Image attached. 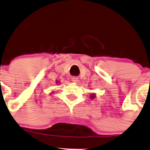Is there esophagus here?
Here are the masks:
<instances>
[{"label":"esophagus","mask_w":150,"mask_h":150,"mask_svg":"<svg viewBox=\"0 0 150 150\" xmlns=\"http://www.w3.org/2000/svg\"><path fill=\"white\" fill-rule=\"evenodd\" d=\"M71 79H72V81L74 83H77V82H79V79H78V77H76V76H74V77L71 78Z\"/></svg>","instance_id":"34e87169"}]
</instances>
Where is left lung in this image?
<instances>
[{"label": "left lung", "mask_w": 150, "mask_h": 150, "mask_svg": "<svg viewBox=\"0 0 150 150\" xmlns=\"http://www.w3.org/2000/svg\"><path fill=\"white\" fill-rule=\"evenodd\" d=\"M95 97H96V94L95 93H92L91 95V96H90V98H91L92 99H93Z\"/></svg>", "instance_id": "left-lung-1"}]
</instances>
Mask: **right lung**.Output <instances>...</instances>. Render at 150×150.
Instances as JSON below:
<instances>
[{
    "mask_svg": "<svg viewBox=\"0 0 150 150\" xmlns=\"http://www.w3.org/2000/svg\"><path fill=\"white\" fill-rule=\"evenodd\" d=\"M57 82V84H58V82H58V81H57V82Z\"/></svg>",
    "mask_w": 150,
    "mask_h": 150,
    "instance_id": "right-lung-1",
    "label": "right lung"
}]
</instances>
